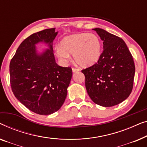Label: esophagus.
<instances>
[{
    "instance_id": "esophagus-1",
    "label": "esophagus",
    "mask_w": 147,
    "mask_h": 147,
    "mask_svg": "<svg viewBox=\"0 0 147 147\" xmlns=\"http://www.w3.org/2000/svg\"><path fill=\"white\" fill-rule=\"evenodd\" d=\"M72 71H73V73H77V72L79 71V69H74V68H73V69H72Z\"/></svg>"
}]
</instances>
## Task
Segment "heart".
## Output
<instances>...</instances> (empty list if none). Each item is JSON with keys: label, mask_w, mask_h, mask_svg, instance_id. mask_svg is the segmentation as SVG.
Masks as SVG:
<instances>
[{"label": "heart", "mask_w": 147, "mask_h": 147, "mask_svg": "<svg viewBox=\"0 0 147 147\" xmlns=\"http://www.w3.org/2000/svg\"><path fill=\"white\" fill-rule=\"evenodd\" d=\"M102 44L97 35L78 33L62 39L61 46L56 47V54L60 60L67 62L73 55L74 61L82 67H92L101 57Z\"/></svg>", "instance_id": "1"}]
</instances>
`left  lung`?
Here are the masks:
<instances>
[{
    "label": "left lung",
    "mask_w": 147,
    "mask_h": 147,
    "mask_svg": "<svg viewBox=\"0 0 147 147\" xmlns=\"http://www.w3.org/2000/svg\"><path fill=\"white\" fill-rule=\"evenodd\" d=\"M103 41L98 63L82 71L88 96L105 107L117 105L131 93L135 67L132 55L123 39L102 28H93Z\"/></svg>",
    "instance_id": "left-lung-1"
}]
</instances>
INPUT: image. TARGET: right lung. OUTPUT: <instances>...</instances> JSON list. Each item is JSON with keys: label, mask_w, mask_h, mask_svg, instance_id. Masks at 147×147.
Wrapping results in <instances>:
<instances>
[{"label": "right lung", "mask_w": 147, "mask_h": 147, "mask_svg": "<svg viewBox=\"0 0 147 147\" xmlns=\"http://www.w3.org/2000/svg\"><path fill=\"white\" fill-rule=\"evenodd\" d=\"M55 28L34 33L22 41L10 63V80L13 94L26 108L48 115L59 111L65 102L73 72L71 67L56 63L53 42ZM48 47L38 53L36 45Z\"/></svg>", "instance_id": "add662e5"}]
</instances>
